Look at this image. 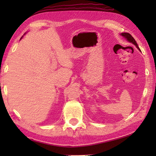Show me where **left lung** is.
I'll return each instance as SVG.
<instances>
[{
  "instance_id": "8db88e82",
  "label": "left lung",
  "mask_w": 156,
  "mask_h": 156,
  "mask_svg": "<svg viewBox=\"0 0 156 156\" xmlns=\"http://www.w3.org/2000/svg\"><path fill=\"white\" fill-rule=\"evenodd\" d=\"M121 35H122L123 37H125L126 40H127V41L130 42V43H133L134 45H136L137 48H138L140 50V48L138 47V44H137L136 41H135V39H134L133 37H132V36L130 34H129V33H122V34H121Z\"/></svg>"
}]
</instances>
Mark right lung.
I'll list each match as a JSON object with an SVG mask.
<instances>
[{
	"instance_id": "1",
	"label": "right lung",
	"mask_w": 156,
	"mask_h": 156,
	"mask_svg": "<svg viewBox=\"0 0 156 156\" xmlns=\"http://www.w3.org/2000/svg\"><path fill=\"white\" fill-rule=\"evenodd\" d=\"M21 38H20V39H21Z\"/></svg>"
}]
</instances>
